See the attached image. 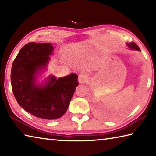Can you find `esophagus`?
Wrapping results in <instances>:
<instances>
[{
	"label": "esophagus",
	"instance_id": "1",
	"mask_svg": "<svg viewBox=\"0 0 156 156\" xmlns=\"http://www.w3.org/2000/svg\"><path fill=\"white\" fill-rule=\"evenodd\" d=\"M87 80V76L84 74H81L78 76V81L80 84L85 83Z\"/></svg>",
	"mask_w": 156,
	"mask_h": 156
}]
</instances>
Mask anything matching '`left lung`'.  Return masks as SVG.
Returning a JSON list of instances; mask_svg holds the SVG:
<instances>
[{"instance_id":"8db88e82","label":"left lung","mask_w":156,"mask_h":156,"mask_svg":"<svg viewBox=\"0 0 156 156\" xmlns=\"http://www.w3.org/2000/svg\"><path fill=\"white\" fill-rule=\"evenodd\" d=\"M126 44L128 45V47H129L130 48H131V49H135V50L141 51L139 47H138V45H137L136 43H135L134 42H130V43H127Z\"/></svg>"}]
</instances>
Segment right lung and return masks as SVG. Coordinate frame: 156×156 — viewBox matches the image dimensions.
<instances>
[{
	"instance_id": "right-lung-1",
	"label": "right lung",
	"mask_w": 156,
	"mask_h": 156,
	"mask_svg": "<svg viewBox=\"0 0 156 156\" xmlns=\"http://www.w3.org/2000/svg\"><path fill=\"white\" fill-rule=\"evenodd\" d=\"M53 51L50 43L29 42L15 57L11 73L12 90L19 105L30 114L47 120L64 115L78 85L76 74L58 79L50 76L46 84H36V74L45 68Z\"/></svg>"
}]
</instances>
